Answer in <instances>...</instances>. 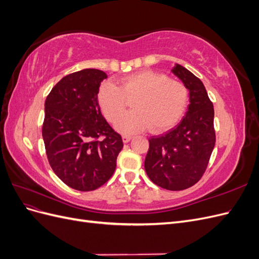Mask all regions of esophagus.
I'll return each instance as SVG.
<instances>
[{
  "label": "esophagus",
  "instance_id": "34e87169",
  "mask_svg": "<svg viewBox=\"0 0 259 259\" xmlns=\"http://www.w3.org/2000/svg\"><path fill=\"white\" fill-rule=\"evenodd\" d=\"M122 139H123V143L126 144V143H128L130 140L132 139V136H128V135H123V136H122Z\"/></svg>",
  "mask_w": 259,
  "mask_h": 259
}]
</instances>
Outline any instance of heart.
I'll return each instance as SVG.
<instances>
[{
    "label": "heart",
    "mask_w": 259,
    "mask_h": 259,
    "mask_svg": "<svg viewBox=\"0 0 259 259\" xmlns=\"http://www.w3.org/2000/svg\"><path fill=\"white\" fill-rule=\"evenodd\" d=\"M133 101V111L123 117L127 99ZM189 99V92L182 82L161 72L143 70L128 74L119 86L106 83L98 93L99 106L106 119L115 123L122 134L132 135L151 128L153 133L167 131L182 119Z\"/></svg>",
    "instance_id": "1"
}]
</instances>
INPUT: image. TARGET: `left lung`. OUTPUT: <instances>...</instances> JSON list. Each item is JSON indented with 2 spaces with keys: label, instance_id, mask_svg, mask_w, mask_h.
I'll return each mask as SVG.
<instances>
[{
  "label": "left lung",
  "instance_id": "obj_1",
  "mask_svg": "<svg viewBox=\"0 0 259 259\" xmlns=\"http://www.w3.org/2000/svg\"><path fill=\"white\" fill-rule=\"evenodd\" d=\"M189 91L188 111L176 127L149 139L145 159L151 182L166 190H185L204 174L216 142L214 107L199 77L183 66L171 70Z\"/></svg>",
  "mask_w": 259,
  "mask_h": 259
}]
</instances>
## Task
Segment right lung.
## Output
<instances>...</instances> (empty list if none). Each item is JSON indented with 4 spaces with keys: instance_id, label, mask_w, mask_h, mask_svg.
Returning <instances> with one entry per match:
<instances>
[{
    "instance_id": "obj_1",
    "label": "right lung",
    "mask_w": 259,
    "mask_h": 259,
    "mask_svg": "<svg viewBox=\"0 0 259 259\" xmlns=\"http://www.w3.org/2000/svg\"><path fill=\"white\" fill-rule=\"evenodd\" d=\"M106 77L98 69L68 74L45 100L42 135L50 165L61 182L79 191L106 184L123 148L121 135L105 120L98 104Z\"/></svg>"
}]
</instances>
